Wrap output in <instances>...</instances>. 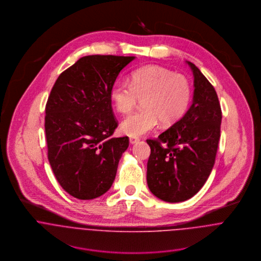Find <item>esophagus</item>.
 <instances>
[{
    "label": "esophagus",
    "instance_id": "esophagus-1",
    "mask_svg": "<svg viewBox=\"0 0 261 261\" xmlns=\"http://www.w3.org/2000/svg\"><path fill=\"white\" fill-rule=\"evenodd\" d=\"M138 142H139V138L129 137V143H130L132 145H134V144H136V143H138Z\"/></svg>",
    "mask_w": 261,
    "mask_h": 261
}]
</instances>
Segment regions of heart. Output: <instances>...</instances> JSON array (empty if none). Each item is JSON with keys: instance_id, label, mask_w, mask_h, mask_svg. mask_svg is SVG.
Listing matches in <instances>:
<instances>
[{"instance_id": "heart-1", "label": "heart", "mask_w": 261, "mask_h": 261, "mask_svg": "<svg viewBox=\"0 0 261 261\" xmlns=\"http://www.w3.org/2000/svg\"><path fill=\"white\" fill-rule=\"evenodd\" d=\"M111 95L114 108L121 114L130 113L143 100V110L120 124L123 134L137 138L151 132L159 121L164 126L178 122L188 111L192 87L185 75L159 66H146L132 73L130 83L115 82Z\"/></svg>"}]
</instances>
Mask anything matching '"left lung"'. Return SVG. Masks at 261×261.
<instances>
[{"mask_svg": "<svg viewBox=\"0 0 261 261\" xmlns=\"http://www.w3.org/2000/svg\"><path fill=\"white\" fill-rule=\"evenodd\" d=\"M193 103L186 114L156 139L150 147L147 182L159 199L186 201L204 186L215 164L222 112L213 85L192 62Z\"/></svg>", "mask_w": 261, "mask_h": 261, "instance_id": "8db88e82", "label": "left lung"}]
</instances>
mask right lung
Listing matches in <instances>:
<instances>
[{
  "mask_svg": "<svg viewBox=\"0 0 261 261\" xmlns=\"http://www.w3.org/2000/svg\"><path fill=\"white\" fill-rule=\"evenodd\" d=\"M134 56L88 55L64 70L45 108L47 154L56 180L69 195L90 200L114 181L128 137L112 138L118 125L112 86Z\"/></svg>",
  "mask_w": 261,
  "mask_h": 261,
  "instance_id": "right-lung-1",
  "label": "right lung"
}]
</instances>
